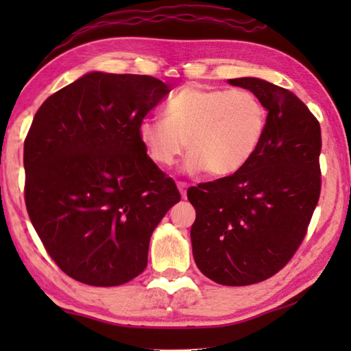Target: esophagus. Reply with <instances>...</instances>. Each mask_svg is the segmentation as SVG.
<instances>
[{"mask_svg":"<svg viewBox=\"0 0 351 351\" xmlns=\"http://www.w3.org/2000/svg\"><path fill=\"white\" fill-rule=\"evenodd\" d=\"M187 187H189V184H187V182H182V181L178 182V189H180L181 197H182L184 199L187 198Z\"/></svg>","mask_w":351,"mask_h":351,"instance_id":"1","label":"esophagus"}]
</instances>
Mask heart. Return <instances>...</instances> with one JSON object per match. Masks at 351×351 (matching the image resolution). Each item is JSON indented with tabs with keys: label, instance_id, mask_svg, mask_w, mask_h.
Wrapping results in <instances>:
<instances>
[{
	"label": "heart",
	"instance_id": "1",
	"mask_svg": "<svg viewBox=\"0 0 351 351\" xmlns=\"http://www.w3.org/2000/svg\"><path fill=\"white\" fill-rule=\"evenodd\" d=\"M265 125V106L251 91L187 85L165 105L164 121L144 119L138 133L148 156L161 167H171L187 142L189 170L226 176L254 156Z\"/></svg>",
	"mask_w": 351,
	"mask_h": 351
}]
</instances>
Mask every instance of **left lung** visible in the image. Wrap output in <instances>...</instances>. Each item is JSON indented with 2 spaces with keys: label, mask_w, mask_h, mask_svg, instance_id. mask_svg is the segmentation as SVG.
<instances>
[{
  "label": "left lung",
  "mask_w": 351,
  "mask_h": 351,
  "mask_svg": "<svg viewBox=\"0 0 351 351\" xmlns=\"http://www.w3.org/2000/svg\"><path fill=\"white\" fill-rule=\"evenodd\" d=\"M268 111L254 156L234 175L187 190L197 210L193 258L206 277L246 287L277 274L304 241L320 186L319 121L285 88L255 77L230 79Z\"/></svg>",
  "instance_id": "8db88e82"
}]
</instances>
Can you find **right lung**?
<instances>
[{"label":"right lung","mask_w":351,"mask_h":351,"mask_svg":"<svg viewBox=\"0 0 351 351\" xmlns=\"http://www.w3.org/2000/svg\"><path fill=\"white\" fill-rule=\"evenodd\" d=\"M170 93L150 75L90 73L47 97L25 141V201L64 274L117 287L147 266L150 237L181 199L139 123Z\"/></svg>","instance_id":"add662e5"}]
</instances>
